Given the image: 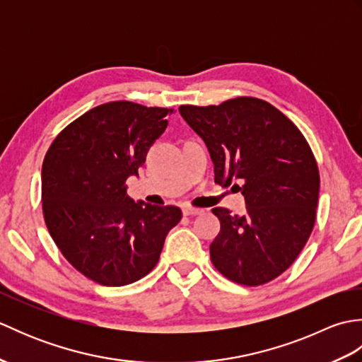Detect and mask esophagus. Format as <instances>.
<instances>
[{"label": "esophagus", "instance_id": "34e87169", "mask_svg": "<svg viewBox=\"0 0 362 362\" xmlns=\"http://www.w3.org/2000/svg\"><path fill=\"white\" fill-rule=\"evenodd\" d=\"M182 213H183V216H196V214H201L202 210L201 209H191V206H183Z\"/></svg>", "mask_w": 362, "mask_h": 362}]
</instances>
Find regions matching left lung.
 Instances as JSON below:
<instances>
[{
    "mask_svg": "<svg viewBox=\"0 0 362 362\" xmlns=\"http://www.w3.org/2000/svg\"><path fill=\"white\" fill-rule=\"evenodd\" d=\"M214 165V182L241 191L245 213L213 209L221 232L211 263L235 283L258 286L294 263L316 221L319 169L294 122L257 98L219 105H180Z\"/></svg>",
    "mask_w": 362,
    "mask_h": 362,
    "instance_id": "8db88e82",
    "label": "left lung"
}]
</instances>
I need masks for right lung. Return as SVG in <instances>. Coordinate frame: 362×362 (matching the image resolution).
<instances>
[{
	"label": "right lung",
	"mask_w": 362,
	"mask_h": 362,
	"mask_svg": "<svg viewBox=\"0 0 362 362\" xmlns=\"http://www.w3.org/2000/svg\"><path fill=\"white\" fill-rule=\"evenodd\" d=\"M173 112L129 101L98 105L66 126L45 156L46 227L68 263L104 286L148 275L182 219L177 206L135 202L126 187Z\"/></svg>",
	"instance_id": "add662e5"
}]
</instances>
